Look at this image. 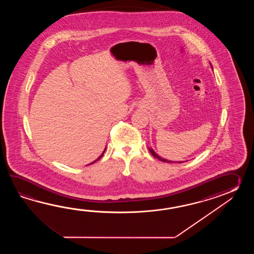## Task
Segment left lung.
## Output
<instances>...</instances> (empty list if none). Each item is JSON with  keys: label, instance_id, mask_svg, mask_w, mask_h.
<instances>
[{"label": "left lung", "instance_id": "1", "mask_svg": "<svg viewBox=\"0 0 254 254\" xmlns=\"http://www.w3.org/2000/svg\"><path fill=\"white\" fill-rule=\"evenodd\" d=\"M211 67L212 68V66H211ZM149 151H150V152H151V154H152V156L155 157V158H157L158 160H160V161H162V162H173V161H168V160H166V159H163V158H162V157L159 156V155L157 154L156 152L153 151L151 148H149ZM182 162H179V163H182Z\"/></svg>", "mask_w": 254, "mask_h": 254}]
</instances>
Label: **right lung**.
I'll return each instance as SVG.
<instances>
[{
  "instance_id": "1",
  "label": "right lung",
  "mask_w": 254,
  "mask_h": 254,
  "mask_svg": "<svg viewBox=\"0 0 254 254\" xmlns=\"http://www.w3.org/2000/svg\"><path fill=\"white\" fill-rule=\"evenodd\" d=\"M105 150H106V147H105V148H104V151H103V153H102V154H101V155H100V156L98 157L97 159H96V160H95V161H94V162H91V163H89V164H88V165H90V164H92V163H94V162H97L98 160H100V159H101V158H102V157H103V153H104V151H105Z\"/></svg>"
}]
</instances>
